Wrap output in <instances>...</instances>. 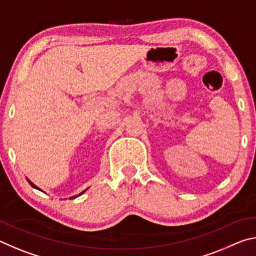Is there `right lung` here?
<instances>
[{"mask_svg": "<svg viewBox=\"0 0 256 256\" xmlns=\"http://www.w3.org/2000/svg\"><path fill=\"white\" fill-rule=\"evenodd\" d=\"M27 180L29 182V184H30V185H32V188H37V190H40V188H37V186H36V185H34V184H32V182H30L29 180ZM84 192H82V193H84ZM82 193H80V194H79V196H81V194H82ZM76 196H72L71 198H76Z\"/></svg>", "mask_w": 256, "mask_h": 256, "instance_id": "add662e5", "label": "right lung"}]
</instances>
